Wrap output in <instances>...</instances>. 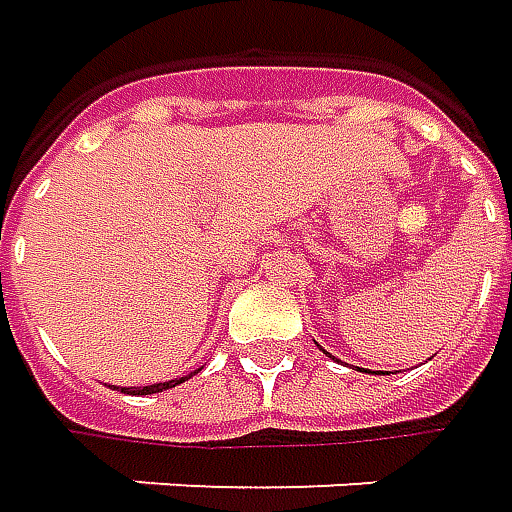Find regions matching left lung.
I'll return each mask as SVG.
<instances>
[{"instance_id": "obj_1", "label": "left lung", "mask_w": 512, "mask_h": 512, "mask_svg": "<svg viewBox=\"0 0 512 512\" xmlns=\"http://www.w3.org/2000/svg\"><path fill=\"white\" fill-rule=\"evenodd\" d=\"M324 355H327V358H332V360H338L335 355H329V352H324ZM358 369H360V366H358ZM360 372H366V369H360Z\"/></svg>"}]
</instances>
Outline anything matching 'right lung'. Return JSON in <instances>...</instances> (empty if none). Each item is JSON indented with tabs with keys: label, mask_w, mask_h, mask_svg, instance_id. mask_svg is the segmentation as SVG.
I'll return each instance as SVG.
<instances>
[{
	"label": "right lung",
	"mask_w": 512,
	"mask_h": 512,
	"mask_svg": "<svg viewBox=\"0 0 512 512\" xmlns=\"http://www.w3.org/2000/svg\"><path fill=\"white\" fill-rule=\"evenodd\" d=\"M200 372V369H197ZM191 375H183V377H174V380H166V383H152V386H137V389H120L123 394H157V392H166V389H174V386H180L185 383Z\"/></svg>",
	"instance_id": "right-lung-1"
}]
</instances>
